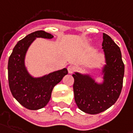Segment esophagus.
Returning a JSON list of instances; mask_svg holds the SVG:
<instances>
[{
	"mask_svg": "<svg viewBox=\"0 0 133 133\" xmlns=\"http://www.w3.org/2000/svg\"><path fill=\"white\" fill-rule=\"evenodd\" d=\"M68 72L70 73V74L72 73V72L75 71L74 67L72 66V65H69V66L68 67Z\"/></svg>",
	"mask_w": 133,
	"mask_h": 133,
	"instance_id": "1",
	"label": "esophagus"
}]
</instances>
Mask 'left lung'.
<instances>
[{
	"mask_svg": "<svg viewBox=\"0 0 133 133\" xmlns=\"http://www.w3.org/2000/svg\"><path fill=\"white\" fill-rule=\"evenodd\" d=\"M102 49L105 64L101 69V82L96 81L90 73L75 72L72 75L75 101L86 114H97L110 108L118 99L123 87L125 66L121 49L104 33Z\"/></svg>",
	"mask_w": 133,
	"mask_h": 133,
	"instance_id": "obj_1",
	"label": "left lung"
}]
</instances>
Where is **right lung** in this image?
<instances>
[{
    "label": "right lung",
    "mask_w": 133,
    "mask_h": 133,
    "mask_svg": "<svg viewBox=\"0 0 133 133\" xmlns=\"http://www.w3.org/2000/svg\"><path fill=\"white\" fill-rule=\"evenodd\" d=\"M36 38L53 39L51 34L36 31L17 42L8 60L9 87L12 96L22 106L29 110L42 109L49 103L54 87L68 74L67 68L44 76H32L25 65L26 52Z\"/></svg>",
    "instance_id": "obj_1"
}]
</instances>
